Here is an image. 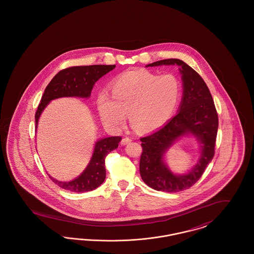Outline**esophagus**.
<instances>
[{"instance_id": "obj_1", "label": "esophagus", "mask_w": 254, "mask_h": 254, "mask_svg": "<svg viewBox=\"0 0 254 254\" xmlns=\"http://www.w3.org/2000/svg\"><path fill=\"white\" fill-rule=\"evenodd\" d=\"M131 142V139L130 138H128V137H127V138H124L123 140L121 141V145H127V144H129Z\"/></svg>"}]
</instances>
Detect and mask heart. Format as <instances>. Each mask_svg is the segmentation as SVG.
<instances>
[{"label":"heart","instance_id":"1","mask_svg":"<svg viewBox=\"0 0 254 254\" xmlns=\"http://www.w3.org/2000/svg\"><path fill=\"white\" fill-rule=\"evenodd\" d=\"M111 96L105 90L97 96L103 122L120 129L127 113L133 128L139 132L156 131L173 116L182 96V85L172 74L158 75L145 69L123 73L110 83Z\"/></svg>","mask_w":254,"mask_h":254}]
</instances>
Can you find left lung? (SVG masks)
Wrapping results in <instances>:
<instances>
[{
	"instance_id": "8db88e82",
	"label": "left lung",
	"mask_w": 254,
	"mask_h": 254,
	"mask_svg": "<svg viewBox=\"0 0 254 254\" xmlns=\"http://www.w3.org/2000/svg\"><path fill=\"white\" fill-rule=\"evenodd\" d=\"M179 67L183 96L178 111L164 127L140 140L143 152L140 174L145 184L158 191L177 192L190 189L200 179L214 156L218 130V115L213 99L202 77L179 59H167L147 66L175 65ZM192 135L200 145V158L190 171L176 175L165 163L169 148L183 136Z\"/></svg>"
}]
</instances>
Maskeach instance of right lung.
Returning <instances> with one entry per match:
<instances>
[{
  "mask_svg": "<svg viewBox=\"0 0 254 254\" xmlns=\"http://www.w3.org/2000/svg\"><path fill=\"white\" fill-rule=\"evenodd\" d=\"M115 64H93L72 66L61 70L50 81L45 89L35 114V127L43 111L52 100L64 97H78L87 99L91 95L97 81L115 68ZM120 136L106 137L97 140L93 153L84 171L71 181H58L49 175V178L60 188L72 192L91 191L101 186L106 179L105 159L110 151L116 149L121 142Z\"/></svg>",
  "mask_w": 254,
  "mask_h": 254,
  "instance_id": "right-lung-1",
  "label": "right lung"
}]
</instances>
